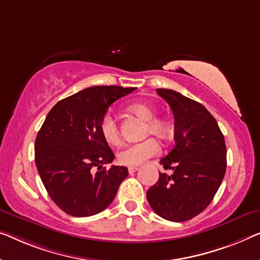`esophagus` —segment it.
Wrapping results in <instances>:
<instances>
[{"label": "esophagus", "instance_id": "1", "mask_svg": "<svg viewBox=\"0 0 260 260\" xmlns=\"http://www.w3.org/2000/svg\"><path fill=\"white\" fill-rule=\"evenodd\" d=\"M127 170H129L130 174H134V172H136L138 170V167H129Z\"/></svg>", "mask_w": 260, "mask_h": 260}]
</instances>
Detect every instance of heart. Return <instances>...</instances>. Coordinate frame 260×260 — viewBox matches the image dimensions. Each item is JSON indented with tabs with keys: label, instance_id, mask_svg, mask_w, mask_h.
I'll list each match as a JSON object with an SVG mask.
<instances>
[{
	"label": "heart",
	"instance_id": "b5f03b06",
	"mask_svg": "<svg viewBox=\"0 0 260 260\" xmlns=\"http://www.w3.org/2000/svg\"><path fill=\"white\" fill-rule=\"evenodd\" d=\"M131 114L136 115L145 121L143 135H155L161 141L171 137L172 126L169 121L161 117H156L155 108L146 103H133L127 107ZM100 130L103 138L110 144H117L119 141V126L116 118L110 114L104 115L100 123ZM159 152V145L153 138H146L142 142L129 143L123 145L117 153V159L123 165H141Z\"/></svg>",
	"mask_w": 260,
	"mask_h": 260
}]
</instances>
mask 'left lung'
<instances>
[{
	"label": "left lung",
	"mask_w": 260,
	"mask_h": 260,
	"mask_svg": "<svg viewBox=\"0 0 260 260\" xmlns=\"http://www.w3.org/2000/svg\"><path fill=\"white\" fill-rule=\"evenodd\" d=\"M175 117V146L159 163V172L146 191L150 206L170 221L192 219L208 208L223 182L226 146L218 123L204 105L170 89H157Z\"/></svg>",
	"instance_id": "obj_1"
}]
</instances>
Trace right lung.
<instances>
[{"label":"right lung","instance_id":"right-lung-1","mask_svg":"<svg viewBox=\"0 0 260 260\" xmlns=\"http://www.w3.org/2000/svg\"><path fill=\"white\" fill-rule=\"evenodd\" d=\"M134 90L90 86L56 103L41 126L37 171L50 198L70 216L90 217L107 209L129 174L125 167L103 168L115 155L100 123L112 103Z\"/></svg>","mask_w":260,"mask_h":260}]
</instances>
